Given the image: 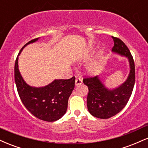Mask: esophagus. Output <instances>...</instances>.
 <instances>
[{"label":"esophagus","instance_id":"esophagus-1","mask_svg":"<svg viewBox=\"0 0 148 148\" xmlns=\"http://www.w3.org/2000/svg\"><path fill=\"white\" fill-rule=\"evenodd\" d=\"M83 81L82 79H81L80 77H76V80H75V84L76 86H79V85H81L82 84Z\"/></svg>","mask_w":148,"mask_h":148}]
</instances>
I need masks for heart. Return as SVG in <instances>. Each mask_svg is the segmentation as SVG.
<instances>
[{"instance_id": "heart-1", "label": "heart", "mask_w": 148, "mask_h": 148, "mask_svg": "<svg viewBox=\"0 0 148 148\" xmlns=\"http://www.w3.org/2000/svg\"><path fill=\"white\" fill-rule=\"evenodd\" d=\"M99 64L96 62H92L88 66V69L91 74H96L99 70Z\"/></svg>"}]
</instances>
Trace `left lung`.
Segmentation results:
<instances>
[{
    "label": "left lung",
    "mask_w": 148,
    "mask_h": 148,
    "mask_svg": "<svg viewBox=\"0 0 148 148\" xmlns=\"http://www.w3.org/2000/svg\"><path fill=\"white\" fill-rule=\"evenodd\" d=\"M114 46L112 51L128 58L130 73L127 81L120 87L108 90L97 76H86L83 82L88 86L87 106L90 113L96 118L108 119L114 116L126 106L135 84V64L130 51L124 42L118 37H112Z\"/></svg>",
    "instance_id": "1"
}]
</instances>
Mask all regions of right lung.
Returning a JSON list of instances; mask_svg holds the SVG:
<instances>
[{
  "instance_id": "obj_1",
  "label": "right lung",
  "mask_w": 148,
  "mask_h": 148,
  "mask_svg": "<svg viewBox=\"0 0 148 148\" xmlns=\"http://www.w3.org/2000/svg\"><path fill=\"white\" fill-rule=\"evenodd\" d=\"M30 40L22 47L20 53L27 45L37 41ZM18 56L14 64V80L18 94L28 111L40 120L54 122L64 115L70 95L74 88L75 76L69 79L55 80L42 88L29 86L22 79L18 68Z\"/></svg>"
}]
</instances>
